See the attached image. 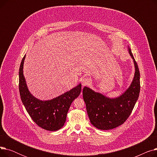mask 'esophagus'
Instances as JSON below:
<instances>
[{
	"label": "esophagus",
	"instance_id": "esophagus-1",
	"mask_svg": "<svg viewBox=\"0 0 157 157\" xmlns=\"http://www.w3.org/2000/svg\"><path fill=\"white\" fill-rule=\"evenodd\" d=\"M90 82H91V79H90L89 78H84L82 79L81 84L84 86L88 85L89 83H90Z\"/></svg>",
	"mask_w": 157,
	"mask_h": 157
}]
</instances>
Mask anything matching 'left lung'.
<instances>
[{
    "label": "left lung",
    "mask_w": 157,
    "mask_h": 157,
    "mask_svg": "<svg viewBox=\"0 0 157 157\" xmlns=\"http://www.w3.org/2000/svg\"><path fill=\"white\" fill-rule=\"evenodd\" d=\"M128 51L133 59L135 72L130 86L121 95L111 98L89 87L83 88V97L89 119L98 129L110 130L123 124L137 101L140 92V73L129 46Z\"/></svg>",
    "instance_id": "left-lung-1"
}]
</instances>
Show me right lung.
<instances>
[{
  "label": "right lung",
  "instance_id": "1",
  "mask_svg": "<svg viewBox=\"0 0 157 157\" xmlns=\"http://www.w3.org/2000/svg\"><path fill=\"white\" fill-rule=\"evenodd\" d=\"M25 56L23 58L19 70V90L22 103L38 126L49 131L59 130L64 125L71 103L81 93V84L52 99H39L29 91L23 75Z\"/></svg>",
  "mask_w": 157,
  "mask_h": 157
}]
</instances>
